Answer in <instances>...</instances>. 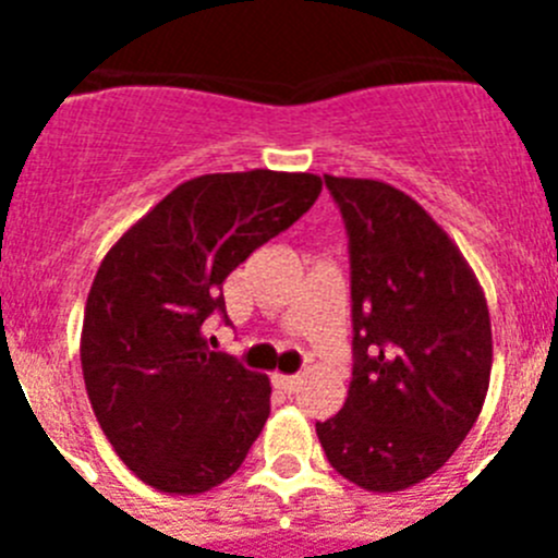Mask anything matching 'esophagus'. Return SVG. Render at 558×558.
<instances>
[{
	"label": "esophagus",
	"instance_id": "1",
	"mask_svg": "<svg viewBox=\"0 0 558 558\" xmlns=\"http://www.w3.org/2000/svg\"><path fill=\"white\" fill-rule=\"evenodd\" d=\"M302 379L304 377H299V374H274V386L282 388L284 393H293V391H299Z\"/></svg>",
	"mask_w": 558,
	"mask_h": 558
}]
</instances>
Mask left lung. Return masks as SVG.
Listing matches in <instances>:
<instances>
[{"label":"left lung","instance_id":"1","mask_svg":"<svg viewBox=\"0 0 558 558\" xmlns=\"http://www.w3.org/2000/svg\"><path fill=\"white\" fill-rule=\"evenodd\" d=\"M347 220L354 372L315 433L338 475L391 495L441 470L481 416L492 318L475 270L411 195L324 175Z\"/></svg>","mask_w":558,"mask_h":558}]
</instances>
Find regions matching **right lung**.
Returning <instances> with one entry per match:
<instances>
[{
  "label": "right lung",
  "instance_id": "obj_1",
  "mask_svg": "<svg viewBox=\"0 0 558 558\" xmlns=\"http://www.w3.org/2000/svg\"><path fill=\"white\" fill-rule=\"evenodd\" d=\"M313 172H209L179 184L102 256L81 366L88 402L133 475L165 495L229 481L263 433L270 379L209 352L226 276L322 195Z\"/></svg>",
  "mask_w": 558,
  "mask_h": 558
}]
</instances>
